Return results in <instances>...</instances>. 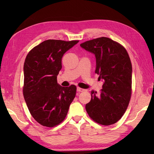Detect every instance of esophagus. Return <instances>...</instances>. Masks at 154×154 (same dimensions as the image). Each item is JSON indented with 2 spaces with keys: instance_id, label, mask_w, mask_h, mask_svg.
<instances>
[{
  "instance_id": "obj_1",
  "label": "esophagus",
  "mask_w": 154,
  "mask_h": 154,
  "mask_svg": "<svg viewBox=\"0 0 154 154\" xmlns=\"http://www.w3.org/2000/svg\"><path fill=\"white\" fill-rule=\"evenodd\" d=\"M85 91V90L83 89H81V88H79V87L77 88V92H83V91Z\"/></svg>"
}]
</instances>
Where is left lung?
Listing matches in <instances>:
<instances>
[{"label": "left lung", "mask_w": 154, "mask_h": 154, "mask_svg": "<svg viewBox=\"0 0 154 154\" xmlns=\"http://www.w3.org/2000/svg\"><path fill=\"white\" fill-rule=\"evenodd\" d=\"M80 46L94 55L95 73L103 81L100 94L91 91L86 110L96 122L111 125L122 118L131 97L132 67L128 54L122 45L106 37L87 41Z\"/></svg>", "instance_id": "left-lung-1"}]
</instances>
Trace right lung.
<instances>
[{"mask_svg":"<svg viewBox=\"0 0 154 154\" xmlns=\"http://www.w3.org/2000/svg\"><path fill=\"white\" fill-rule=\"evenodd\" d=\"M78 42L45 40L26 57L23 94L31 115L42 126L54 127L60 124L76 94V87H61L57 76L63 54Z\"/></svg>","mask_w":154,"mask_h":154,"instance_id":"right-lung-1","label":"right lung"}]
</instances>
